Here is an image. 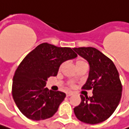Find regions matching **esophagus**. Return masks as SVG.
Instances as JSON below:
<instances>
[{
	"label": "esophagus",
	"instance_id": "34e87169",
	"mask_svg": "<svg viewBox=\"0 0 129 129\" xmlns=\"http://www.w3.org/2000/svg\"><path fill=\"white\" fill-rule=\"evenodd\" d=\"M73 95V93H71V92H69V93H66V95H67V96H71V95Z\"/></svg>",
	"mask_w": 129,
	"mask_h": 129
}]
</instances>
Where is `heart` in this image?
Here are the masks:
<instances>
[{
    "mask_svg": "<svg viewBox=\"0 0 129 129\" xmlns=\"http://www.w3.org/2000/svg\"><path fill=\"white\" fill-rule=\"evenodd\" d=\"M80 65H88L87 64L86 61L83 59H77L76 61V66H80Z\"/></svg>",
    "mask_w": 129,
    "mask_h": 129,
    "instance_id": "b5f03b06",
    "label": "heart"
}]
</instances>
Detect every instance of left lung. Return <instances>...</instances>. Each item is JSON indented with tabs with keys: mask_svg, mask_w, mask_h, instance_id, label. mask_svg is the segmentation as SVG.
Returning <instances> with one entry per match:
<instances>
[{
	"mask_svg": "<svg viewBox=\"0 0 129 129\" xmlns=\"http://www.w3.org/2000/svg\"><path fill=\"white\" fill-rule=\"evenodd\" d=\"M79 56L88 62L90 70L84 90H93L91 97L81 95V102L73 109L81 121L96 124L109 118L117 108L121 98L122 85L113 61L92 47L74 48Z\"/></svg>",
	"mask_w": 129,
	"mask_h": 129,
	"instance_id": "left-lung-1",
	"label": "left lung"
}]
</instances>
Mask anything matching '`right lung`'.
<instances>
[{
    "label": "right lung",
    "instance_id": "add662e5",
    "mask_svg": "<svg viewBox=\"0 0 129 129\" xmlns=\"http://www.w3.org/2000/svg\"><path fill=\"white\" fill-rule=\"evenodd\" d=\"M76 57L71 48L48 43L38 45L25 57L16 69L12 86L13 100L25 116L40 121L56 113L66 93L48 90L46 81L50 76H57L62 63Z\"/></svg>",
    "mask_w": 129,
    "mask_h": 129
}]
</instances>
